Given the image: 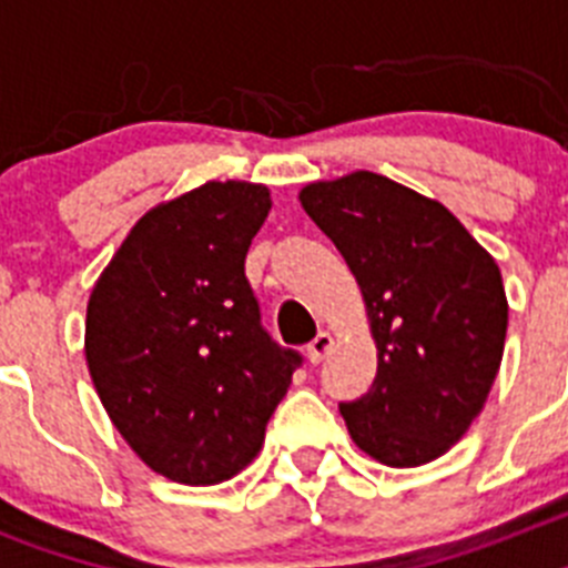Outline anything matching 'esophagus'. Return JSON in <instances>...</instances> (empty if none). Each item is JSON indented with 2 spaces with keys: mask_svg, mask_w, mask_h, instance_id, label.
Listing matches in <instances>:
<instances>
[{
  "mask_svg": "<svg viewBox=\"0 0 568 568\" xmlns=\"http://www.w3.org/2000/svg\"><path fill=\"white\" fill-rule=\"evenodd\" d=\"M333 346H335V341H333V335H329V333H318V335H315L313 344L307 346L310 364H321V361H324L329 353H333Z\"/></svg>",
  "mask_w": 568,
  "mask_h": 568,
  "instance_id": "esophagus-1",
  "label": "esophagus"
}]
</instances>
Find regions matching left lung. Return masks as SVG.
Instances as JSON below:
<instances>
[{
  "mask_svg": "<svg viewBox=\"0 0 568 568\" xmlns=\"http://www.w3.org/2000/svg\"><path fill=\"white\" fill-rule=\"evenodd\" d=\"M364 295L378 346L369 393L341 404L369 458L420 466L464 438L504 358L500 270L440 202L358 170L301 190Z\"/></svg>",
  "mask_w": 568,
  "mask_h": 568,
  "instance_id": "left-lung-1",
  "label": "left lung"
}]
</instances>
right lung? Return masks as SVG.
I'll return each instance as SVG.
<instances>
[{
	"label": "right lung",
	"instance_id": "obj_1",
	"mask_svg": "<svg viewBox=\"0 0 568 568\" xmlns=\"http://www.w3.org/2000/svg\"><path fill=\"white\" fill-rule=\"evenodd\" d=\"M270 207V190L250 182H207L159 204L90 293L93 386L130 449L175 484L239 475L301 366L261 327L244 275Z\"/></svg>",
	"mask_w": 568,
	"mask_h": 568
}]
</instances>
